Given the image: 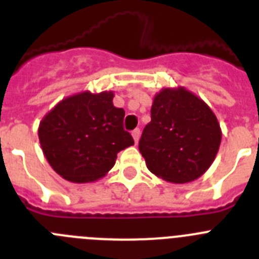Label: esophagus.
<instances>
[{"instance_id":"1","label":"esophagus","mask_w":259,"mask_h":259,"mask_svg":"<svg viewBox=\"0 0 259 259\" xmlns=\"http://www.w3.org/2000/svg\"><path fill=\"white\" fill-rule=\"evenodd\" d=\"M140 134H141L140 128H136V130H134V131H132V136H134L135 143H139V139H140Z\"/></svg>"}]
</instances>
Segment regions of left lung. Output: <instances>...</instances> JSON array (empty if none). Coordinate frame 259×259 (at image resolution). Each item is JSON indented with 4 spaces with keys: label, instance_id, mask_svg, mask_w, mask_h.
Masks as SVG:
<instances>
[{
    "label": "left lung",
    "instance_id": "1",
    "mask_svg": "<svg viewBox=\"0 0 259 259\" xmlns=\"http://www.w3.org/2000/svg\"><path fill=\"white\" fill-rule=\"evenodd\" d=\"M150 116L139 141L150 172L176 184L206 172L222 140L211 109L183 87L164 88L155 95Z\"/></svg>",
    "mask_w": 259,
    "mask_h": 259
}]
</instances>
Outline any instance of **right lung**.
Segmentation results:
<instances>
[{
    "instance_id": "obj_1",
    "label": "right lung",
    "mask_w": 259,
    "mask_h": 259,
    "mask_svg": "<svg viewBox=\"0 0 259 259\" xmlns=\"http://www.w3.org/2000/svg\"><path fill=\"white\" fill-rule=\"evenodd\" d=\"M113 92H81L62 100L42 118L38 140L47 161L63 179L89 183L106 175L116 154L134 145L124 131V110Z\"/></svg>"
}]
</instances>
